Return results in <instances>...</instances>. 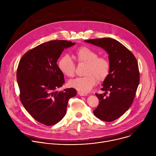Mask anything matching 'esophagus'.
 I'll return each instance as SVG.
<instances>
[{"label": "esophagus", "mask_w": 156, "mask_h": 156, "mask_svg": "<svg viewBox=\"0 0 156 156\" xmlns=\"http://www.w3.org/2000/svg\"><path fill=\"white\" fill-rule=\"evenodd\" d=\"M78 94L80 96H86L87 95L86 93H81V92H78Z\"/></svg>", "instance_id": "obj_1"}]
</instances>
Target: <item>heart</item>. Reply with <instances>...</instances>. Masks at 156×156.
Wrapping results in <instances>:
<instances>
[{
	"label": "heart",
	"mask_w": 156,
	"mask_h": 156,
	"mask_svg": "<svg viewBox=\"0 0 156 156\" xmlns=\"http://www.w3.org/2000/svg\"><path fill=\"white\" fill-rule=\"evenodd\" d=\"M97 52L92 49L82 46L74 52V57L79 63H85L84 74L85 76L78 77L69 82L71 87L81 93L90 91L95 86L97 79L104 81L108 75L110 65L108 60L104 57H98ZM58 68L65 76L72 78L75 73L76 65L72 58L68 55H62L58 61Z\"/></svg>",
	"instance_id": "1"
}]
</instances>
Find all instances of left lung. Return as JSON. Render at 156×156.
<instances>
[{"instance_id":"obj_1","label":"left lung","mask_w":156,"mask_h":156,"mask_svg":"<svg viewBox=\"0 0 156 156\" xmlns=\"http://www.w3.org/2000/svg\"><path fill=\"white\" fill-rule=\"evenodd\" d=\"M84 41L103 48L108 54L110 72L101 88L105 93H96L99 104L93 113L102 121L112 122L126 112L135 99L140 83L138 62L133 53L115 39L104 37Z\"/></svg>"}]
</instances>
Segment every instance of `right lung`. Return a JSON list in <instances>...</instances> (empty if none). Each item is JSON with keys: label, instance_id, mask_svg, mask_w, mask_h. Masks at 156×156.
Masks as SVG:
<instances>
[{"label": "right lung", "instance_id": "right-lung-1", "mask_svg": "<svg viewBox=\"0 0 156 156\" xmlns=\"http://www.w3.org/2000/svg\"><path fill=\"white\" fill-rule=\"evenodd\" d=\"M75 43L53 40L27 52L20 60L16 80L20 99L36 120L47 126L56 124L65 115L69 100L76 95L70 87L58 91L65 82L57 62L65 48Z\"/></svg>", "mask_w": 156, "mask_h": 156}]
</instances>
